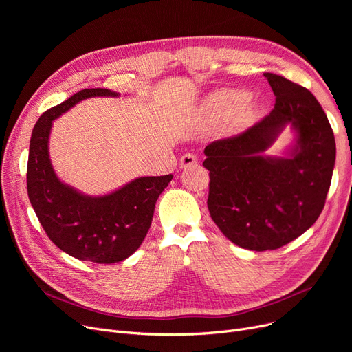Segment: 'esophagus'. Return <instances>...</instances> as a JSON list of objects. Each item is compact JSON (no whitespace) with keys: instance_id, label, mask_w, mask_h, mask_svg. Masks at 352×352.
Here are the masks:
<instances>
[{"instance_id":"1","label":"esophagus","mask_w":352,"mask_h":352,"mask_svg":"<svg viewBox=\"0 0 352 352\" xmlns=\"http://www.w3.org/2000/svg\"><path fill=\"white\" fill-rule=\"evenodd\" d=\"M181 168H190V166H194V165H197V157L194 155V154H191V153H187V154H184L182 157H181Z\"/></svg>"}]
</instances>
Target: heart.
<instances>
[{
  "instance_id": "1",
  "label": "heart",
  "mask_w": 352,
  "mask_h": 352,
  "mask_svg": "<svg viewBox=\"0 0 352 352\" xmlns=\"http://www.w3.org/2000/svg\"><path fill=\"white\" fill-rule=\"evenodd\" d=\"M206 109L214 118H224L228 126L236 128L250 120L254 113V105L244 92L223 89L207 100Z\"/></svg>"
}]
</instances>
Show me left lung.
Wrapping results in <instances>:
<instances>
[{"instance_id": "1", "label": "left lung", "mask_w": 352, "mask_h": 352, "mask_svg": "<svg viewBox=\"0 0 352 352\" xmlns=\"http://www.w3.org/2000/svg\"><path fill=\"white\" fill-rule=\"evenodd\" d=\"M275 105L244 133L206 146L208 210L231 243L251 251L281 248L304 234L325 206L336 164V138L311 92L265 72ZM299 134L291 159L263 157L287 124Z\"/></svg>"}]
</instances>
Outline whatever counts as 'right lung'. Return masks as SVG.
Wrapping results in <instances>:
<instances>
[{"label": "right lung", "instance_id": "right-lung-1", "mask_svg": "<svg viewBox=\"0 0 352 352\" xmlns=\"http://www.w3.org/2000/svg\"><path fill=\"white\" fill-rule=\"evenodd\" d=\"M117 94L105 88L78 91L36 121L30 141L27 191L51 241L68 255L96 264L120 263L134 254L151 227L155 202L173 175L141 177L104 197H85L63 184L48 158L52 121L89 97Z\"/></svg>", "mask_w": 352, "mask_h": 352}]
</instances>
